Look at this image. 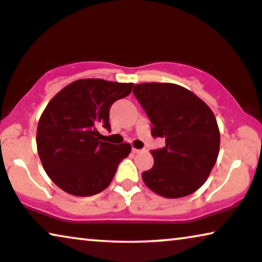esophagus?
Instances as JSON below:
<instances>
[{"instance_id": "esophagus-1", "label": "esophagus", "mask_w": 262, "mask_h": 262, "mask_svg": "<svg viewBox=\"0 0 262 262\" xmlns=\"http://www.w3.org/2000/svg\"><path fill=\"white\" fill-rule=\"evenodd\" d=\"M142 149H139V148H132V152L133 153H140Z\"/></svg>"}]
</instances>
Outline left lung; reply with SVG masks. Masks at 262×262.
Instances as JSON below:
<instances>
[{
    "label": "left lung",
    "instance_id": "obj_1",
    "mask_svg": "<svg viewBox=\"0 0 262 262\" xmlns=\"http://www.w3.org/2000/svg\"><path fill=\"white\" fill-rule=\"evenodd\" d=\"M133 93L152 123L155 164L142 172L146 186L164 198L187 196L206 182L219 152L221 135L212 110L193 92L175 83L146 82Z\"/></svg>",
    "mask_w": 262,
    "mask_h": 262
}]
</instances>
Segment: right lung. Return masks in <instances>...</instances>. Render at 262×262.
<instances>
[{
  "label": "right lung",
  "instance_id": "add662e5",
  "mask_svg": "<svg viewBox=\"0 0 262 262\" xmlns=\"http://www.w3.org/2000/svg\"><path fill=\"white\" fill-rule=\"evenodd\" d=\"M134 83L81 79L52 98L37 129L38 155L48 176L62 190L91 196L107 188L130 145L100 141L99 128L111 130L110 107Z\"/></svg>",
  "mask_w": 262,
  "mask_h": 262
}]
</instances>
